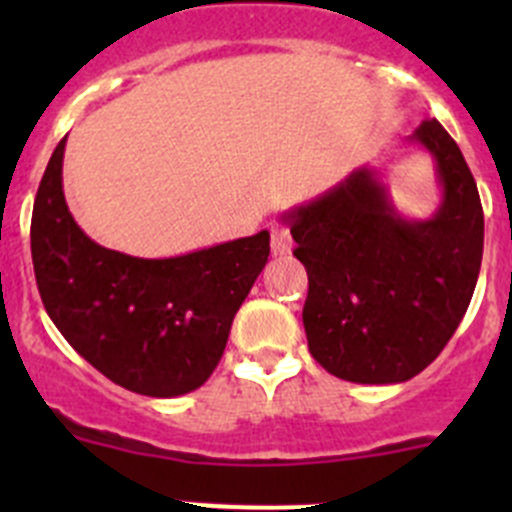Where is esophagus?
Wrapping results in <instances>:
<instances>
[{"label": "esophagus", "instance_id": "obj_1", "mask_svg": "<svg viewBox=\"0 0 512 512\" xmlns=\"http://www.w3.org/2000/svg\"><path fill=\"white\" fill-rule=\"evenodd\" d=\"M270 245H272V255H289L292 252V235L285 225H272L270 230Z\"/></svg>", "mask_w": 512, "mask_h": 512}]
</instances>
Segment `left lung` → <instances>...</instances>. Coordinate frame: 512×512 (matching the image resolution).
<instances>
[{
	"instance_id": "1",
	"label": "left lung",
	"mask_w": 512,
	"mask_h": 512,
	"mask_svg": "<svg viewBox=\"0 0 512 512\" xmlns=\"http://www.w3.org/2000/svg\"><path fill=\"white\" fill-rule=\"evenodd\" d=\"M436 165L431 218L399 213L381 168L361 165L282 215L307 267L309 352L344 381L401 384L461 324L483 260V208L461 148L433 118L409 136Z\"/></svg>"
}]
</instances>
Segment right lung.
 Here are the masks:
<instances>
[{
    "instance_id": "right-lung-1",
    "label": "right lung",
    "mask_w": 512,
    "mask_h": 512,
    "mask_svg": "<svg viewBox=\"0 0 512 512\" xmlns=\"http://www.w3.org/2000/svg\"><path fill=\"white\" fill-rule=\"evenodd\" d=\"M61 138L32 215V260L46 314L113 384L173 399L208 381L232 319L267 265L270 232L175 257H133L91 240L64 198Z\"/></svg>"
}]
</instances>
